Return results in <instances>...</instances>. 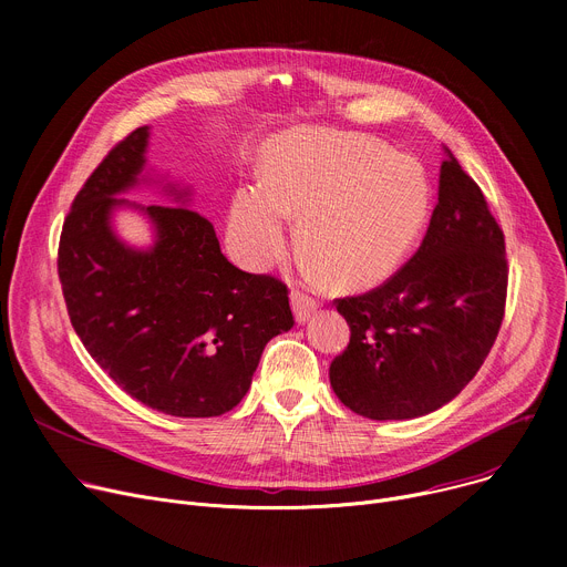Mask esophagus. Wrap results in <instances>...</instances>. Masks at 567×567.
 <instances>
[{"instance_id": "1", "label": "esophagus", "mask_w": 567, "mask_h": 567, "mask_svg": "<svg viewBox=\"0 0 567 567\" xmlns=\"http://www.w3.org/2000/svg\"><path fill=\"white\" fill-rule=\"evenodd\" d=\"M291 308H293V315H296V321H306V319H310V315L317 310V299L315 296H310V293H306V291H301V289H293L291 291Z\"/></svg>"}]
</instances>
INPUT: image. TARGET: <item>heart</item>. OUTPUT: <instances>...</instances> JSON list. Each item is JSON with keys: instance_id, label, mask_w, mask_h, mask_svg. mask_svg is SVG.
Segmentation results:
<instances>
[{"instance_id": "heart-1", "label": "heart", "mask_w": 567, "mask_h": 567, "mask_svg": "<svg viewBox=\"0 0 567 567\" xmlns=\"http://www.w3.org/2000/svg\"><path fill=\"white\" fill-rule=\"evenodd\" d=\"M261 193L238 190L231 231L244 257L264 266L287 246V219L317 271L338 287L389 278L430 212L423 167L389 144L326 131L278 140L261 158Z\"/></svg>"}]
</instances>
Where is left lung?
<instances>
[{
	"mask_svg": "<svg viewBox=\"0 0 567 567\" xmlns=\"http://www.w3.org/2000/svg\"><path fill=\"white\" fill-rule=\"evenodd\" d=\"M505 296L503 229L445 148L421 248L383 285L336 299L351 329L329 370L336 395L372 421L419 419L449 404L485 363Z\"/></svg>",
	"mask_w": 567,
	"mask_h": 567,
	"instance_id": "1",
	"label": "left lung"
}]
</instances>
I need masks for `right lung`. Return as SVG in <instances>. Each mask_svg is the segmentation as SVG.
Returning <instances> with one entry per match:
<instances>
[{"label":"right lung","mask_w":567,"mask_h":567,"mask_svg":"<svg viewBox=\"0 0 567 567\" xmlns=\"http://www.w3.org/2000/svg\"><path fill=\"white\" fill-rule=\"evenodd\" d=\"M146 140L135 128L86 178L56 271L78 338L118 389L178 419H212L244 400L266 342L293 326L289 289L229 264L214 225L188 206H142L154 248L118 241L110 214L126 199L114 195L137 184Z\"/></svg>","instance_id":"1"}]
</instances>
